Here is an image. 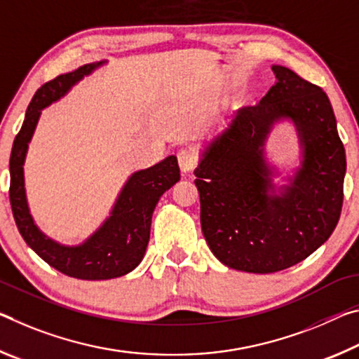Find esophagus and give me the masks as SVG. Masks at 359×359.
<instances>
[{
    "label": "esophagus",
    "instance_id": "34e87169",
    "mask_svg": "<svg viewBox=\"0 0 359 359\" xmlns=\"http://www.w3.org/2000/svg\"><path fill=\"white\" fill-rule=\"evenodd\" d=\"M197 154L194 152V149L191 148H183L178 151V163H180V168L183 170L184 173L191 172L197 167Z\"/></svg>",
    "mask_w": 359,
    "mask_h": 359
}]
</instances>
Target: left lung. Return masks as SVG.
<instances>
[{
	"mask_svg": "<svg viewBox=\"0 0 359 359\" xmlns=\"http://www.w3.org/2000/svg\"><path fill=\"white\" fill-rule=\"evenodd\" d=\"M275 84L255 107L233 114L194 170L201 224L224 266L273 273L304 261L331 237L344 202L345 149L331 102L318 86L273 65ZM290 118L303 163L280 198L265 194L271 169L263 144L277 121Z\"/></svg>",
	"mask_w": 359,
	"mask_h": 359,
	"instance_id": "obj_1",
	"label": "left lung"
}]
</instances>
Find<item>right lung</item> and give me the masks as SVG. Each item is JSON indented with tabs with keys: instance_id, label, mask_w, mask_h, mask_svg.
I'll list each match as a JSON object with an SVG mask.
<instances>
[{
	"instance_id": "add662e5",
	"label": "right lung",
	"mask_w": 359,
	"mask_h": 359,
	"mask_svg": "<svg viewBox=\"0 0 359 359\" xmlns=\"http://www.w3.org/2000/svg\"><path fill=\"white\" fill-rule=\"evenodd\" d=\"M103 63L107 62L87 63L39 87L28 104L25 121L14 140L9 161V201L23 240L49 266L79 280H109L132 272L146 252L152 211L158 198L180 181V167L175 156H168L156 165L135 172L122 187L109 218L104 219L103 224L81 245L65 246L57 243L34 224L27 202L23 162L41 109L60 100L76 82Z\"/></svg>"
}]
</instances>
